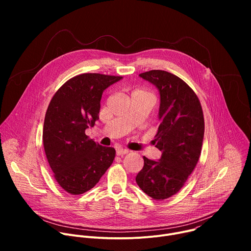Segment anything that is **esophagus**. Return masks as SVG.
I'll return each mask as SVG.
<instances>
[{
    "label": "esophagus",
    "instance_id": "34e87169",
    "mask_svg": "<svg viewBox=\"0 0 251 251\" xmlns=\"http://www.w3.org/2000/svg\"><path fill=\"white\" fill-rule=\"evenodd\" d=\"M128 152H129V151L126 150V149H117V150H116V154H117L118 156H123V155L127 154Z\"/></svg>",
    "mask_w": 251,
    "mask_h": 251
}]
</instances>
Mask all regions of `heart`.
<instances>
[{"instance_id":"1","label":"heart","mask_w":251,"mask_h":251,"mask_svg":"<svg viewBox=\"0 0 251 251\" xmlns=\"http://www.w3.org/2000/svg\"><path fill=\"white\" fill-rule=\"evenodd\" d=\"M133 93H141V94H147L146 92H144V91H142V90H139V89H137V90H135Z\"/></svg>"}]
</instances>
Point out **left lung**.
<instances>
[{
	"label": "left lung",
	"mask_w": 251,
	"mask_h": 251,
	"mask_svg": "<svg viewBox=\"0 0 251 251\" xmlns=\"http://www.w3.org/2000/svg\"><path fill=\"white\" fill-rule=\"evenodd\" d=\"M154 84L160 94L156 147L160 160L144 157V167L136 176L140 189L155 200H165L185 185L199 161L204 133L200 100L180 77L165 70L139 75Z\"/></svg>",
	"instance_id": "obj_1"
}]
</instances>
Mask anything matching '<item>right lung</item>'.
Returning a JSON list of instances; mask_svg holds the SVG:
<instances>
[{"label":"right lung","mask_w":251,"mask_h":251,"mask_svg":"<svg viewBox=\"0 0 251 251\" xmlns=\"http://www.w3.org/2000/svg\"><path fill=\"white\" fill-rule=\"evenodd\" d=\"M122 76L83 74L67 80L53 95L45 117V152L58 185L71 195L92 189L115 158L85 135L98 119L103 91Z\"/></svg>","instance_id":"add662e5"}]
</instances>
